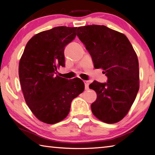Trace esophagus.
Returning a JSON list of instances; mask_svg holds the SVG:
<instances>
[{"mask_svg":"<svg viewBox=\"0 0 155 155\" xmlns=\"http://www.w3.org/2000/svg\"><path fill=\"white\" fill-rule=\"evenodd\" d=\"M84 83H85V89L87 90L89 89V81H84Z\"/></svg>","mask_w":155,"mask_h":155,"instance_id":"34e87169","label":"esophagus"}]
</instances>
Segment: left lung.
<instances>
[{
  "label": "left lung",
  "instance_id": "1",
  "mask_svg": "<svg viewBox=\"0 0 155 155\" xmlns=\"http://www.w3.org/2000/svg\"><path fill=\"white\" fill-rule=\"evenodd\" d=\"M77 35L91 56L95 68H102L106 83L94 81L89 88L97 94L93 114L106 123L125 117L139 90V63L127 36L105 26L78 27Z\"/></svg>",
  "mask_w": 155,
  "mask_h": 155
}]
</instances>
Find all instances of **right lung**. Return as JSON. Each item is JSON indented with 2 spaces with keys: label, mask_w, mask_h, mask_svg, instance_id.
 Wrapping results in <instances>:
<instances>
[{
  "label": "right lung",
  "mask_w": 155,
  "mask_h": 155,
  "mask_svg": "<svg viewBox=\"0 0 155 155\" xmlns=\"http://www.w3.org/2000/svg\"><path fill=\"white\" fill-rule=\"evenodd\" d=\"M77 28L58 26L43 31L28 42L19 61V77L24 99L42 122L55 124L68 114L72 100L85 89L83 81L56 75L65 66V47L76 37Z\"/></svg>",
  "instance_id": "1"
}]
</instances>
